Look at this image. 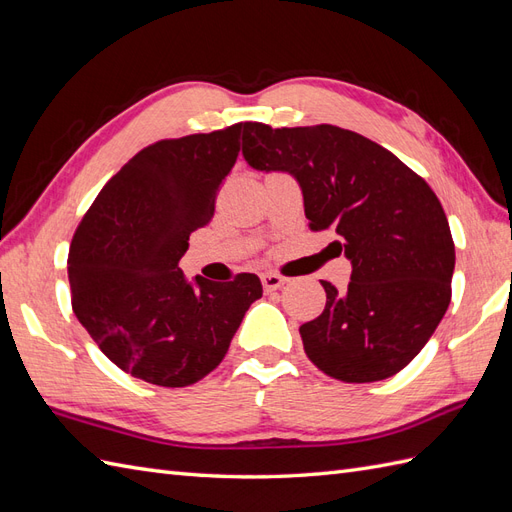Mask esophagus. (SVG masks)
Masks as SVG:
<instances>
[{
  "mask_svg": "<svg viewBox=\"0 0 512 512\" xmlns=\"http://www.w3.org/2000/svg\"><path fill=\"white\" fill-rule=\"evenodd\" d=\"M285 283H287V279L281 277V274H277V272H266L264 277H261V285H264L266 292L279 290V287H283Z\"/></svg>",
  "mask_w": 512,
  "mask_h": 512,
  "instance_id": "obj_1",
  "label": "esophagus"
}]
</instances>
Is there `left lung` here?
Wrapping results in <instances>:
<instances>
[{
    "mask_svg": "<svg viewBox=\"0 0 512 512\" xmlns=\"http://www.w3.org/2000/svg\"><path fill=\"white\" fill-rule=\"evenodd\" d=\"M242 153L296 177L309 229L333 231L352 264L346 290L322 281L326 307L300 326L311 363L344 383L398 374L452 298L454 242L437 194L381 144L335 125L248 123Z\"/></svg>",
    "mask_w": 512,
    "mask_h": 512,
    "instance_id": "8db88e82",
    "label": "left lung"
}]
</instances>
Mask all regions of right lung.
I'll list each match as a JSON object with an SVG mask.
<instances>
[{"instance_id":"add662e5","label":"right lung","mask_w":512,"mask_h":512,"mask_svg":"<svg viewBox=\"0 0 512 512\" xmlns=\"http://www.w3.org/2000/svg\"><path fill=\"white\" fill-rule=\"evenodd\" d=\"M248 123L149 144L116 173L77 225L71 305L114 365L157 387H188L225 359L244 313L261 298L251 272L186 281L190 233L214 218Z\"/></svg>"}]
</instances>
